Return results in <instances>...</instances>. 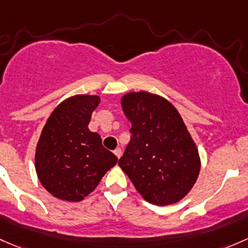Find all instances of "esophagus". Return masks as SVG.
I'll use <instances>...</instances> for the list:
<instances>
[{
	"label": "esophagus",
	"instance_id": "34e87169",
	"mask_svg": "<svg viewBox=\"0 0 248 248\" xmlns=\"http://www.w3.org/2000/svg\"><path fill=\"white\" fill-rule=\"evenodd\" d=\"M114 155H115L117 158H120V157H121V155H122L121 150H120V148H116V150H114Z\"/></svg>",
	"mask_w": 248,
	"mask_h": 248
}]
</instances>
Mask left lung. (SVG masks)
I'll list each match as a JSON object with an SVG mask.
<instances>
[{"mask_svg":"<svg viewBox=\"0 0 248 248\" xmlns=\"http://www.w3.org/2000/svg\"><path fill=\"white\" fill-rule=\"evenodd\" d=\"M132 122L131 141L119 165L147 202L181 201L199 177V151L181 115L165 98L140 91L121 100Z\"/></svg>","mask_w":248,"mask_h":248,"instance_id":"obj_1","label":"left lung"}]
</instances>
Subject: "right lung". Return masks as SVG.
Wrapping results in <instances>:
<instances>
[{"label": "right lung", "instance_id": "1", "mask_svg": "<svg viewBox=\"0 0 248 248\" xmlns=\"http://www.w3.org/2000/svg\"><path fill=\"white\" fill-rule=\"evenodd\" d=\"M98 103V96H72L54 109L43 128L35 170L43 186L57 199L82 201L117 163L100 135L88 128Z\"/></svg>", "mask_w": 248, "mask_h": 248}]
</instances>
